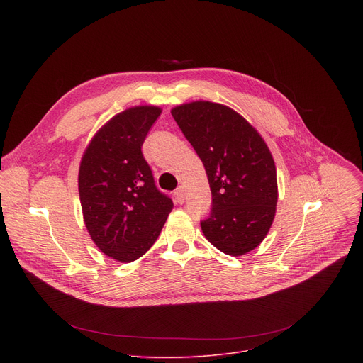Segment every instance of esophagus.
Here are the masks:
<instances>
[{
    "label": "esophagus",
    "mask_w": 363,
    "mask_h": 363,
    "mask_svg": "<svg viewBox=\"0 0 363 363\" xmlns=\"http://www.w3.org/2000/svg\"><path fill=\"white\" fill-rule=\"evenodd\" d=\"M174 195H175L178 203H184V201H185V192H184V188H182V186L177 188V191L174 192Z\"/></svg>",
    "instance_id": "obj_1"
}]
</instances>
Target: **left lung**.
<instances>
[{"label":"left lung","mask_w":363,"mask_h":363,"mask_svg":"<svg viewBox=\"0 0 363 363\" xmlns=\"http://www.w3.org/2000/svg\"><path fill=\"white\" fill-rule=\"evenodd\" d=\"M208 177L213 210L201 228L216 248L244 255L266 238L277 205V175L272 152L240 113L208 100L171 111Z\"/></svg>","instance_id":"1"}]
</instances>
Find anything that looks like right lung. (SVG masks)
I'll list each match as a JSON object with an SVG mask.
<instances>
[{"instance_id":"add662e5","label":"right lung","mask_w":363,"mask_h":363,"mask_svg":"<svg viewBox=\"0 0 363 363\" xmlns=\"http://www.w3.org/2000/svg\"><path fill=\"white\" fill-rule=\"evenodd\" d=\"M158 106H133L103 125L89 142L79 168V196L96 247L119 263L142 257L160 237L174 208L155 186L140 150L161 115Z\"/></svg>"}]
</instances>
